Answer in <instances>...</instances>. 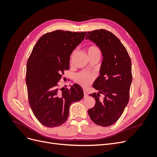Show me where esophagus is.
<instances>
[{
  "label": "esophagus",
  "instance_id": "obj_1",
  "mask_svg": "<svg viewBox=\"0 0 157 157\" xmlns=\"http://www.w3.org/2000/svg\"><path fill=\"white\" fill-rule=\"evenodd\" d=\"M87 96H88V94L86 93V90H84V98H86Z\"/></svg>",
  "mask_w": 157,
  "mask_h": 157
}]
</instances>
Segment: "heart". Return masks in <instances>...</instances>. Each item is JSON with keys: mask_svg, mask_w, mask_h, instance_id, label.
Listing matches in <instances>:
<instances>
[{"mask_svg": "<svg viewBox=\"0 0 157 157\" xmlns=\"http://www.w3.org/2000/svg\"><path fill=\"white\" fill-rule=\"evenodd\" d=\"M88 56L90 55H100L101 52L99 49L96 46H90L87 50ZM94 78L93 74H90L86 72H80L75 76V81L82 86H87Z\"/></svg>", "mask_w": 157, "mask_h": 157, "instance_id": "b5f03b06", "label": "heart"}]
</instances>
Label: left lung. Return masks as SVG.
Returning <instances> with one entry per match:
<instances>
[{
  "label": "left lung",
  "mask_w": 157,
  "mask_h": 157,
  "mask_svg": "<svg viewBox=\"0 0 157 157\" xmlns=\"http://www.w3.org/2000/svg\"><path fill=\"white\" fill-rule=\"evenodd\" d=\"M86 39L96 44L103 56L99 75L93 84L98 92L89 95L95 99L96 104L88 113L95 124L109 126L121 117L129 101L131 59L121 40L110 31H89ZM100 93L104 95L103 99L99 98Z\"/></svg>",
  "instance_id": "1"
}]
</instances>
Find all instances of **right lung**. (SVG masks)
<instances>
[{
    "mask_svg": "<svg viewBox=\"0 0 157 157\" xmlns=\"http://www.w3.org/2000/svg\"><path fill=\"white\" fill-rule=\"evenodd\" d=\"M86 32L56 30L42 36L28 59L26 85L31 110L42 125L53 128L67 120L71 103L84 97L78 84L59 90L58 82L69 69L70 56ZM62 91H61L60 90Z\"/></svg>",
    "mask_w": 157,
    "mask_h": 157,
    "instance_id": "1",
    "label": "right lung"
}]
</instances>
